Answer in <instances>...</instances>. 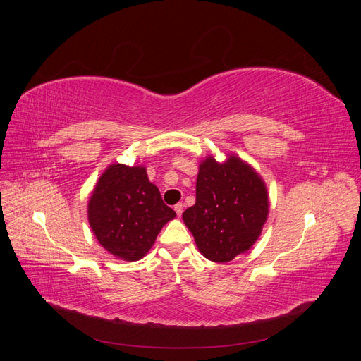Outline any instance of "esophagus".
Wrapping results in <instances>:
<instances>
[{"instance_id":"1","label":"esophagus","mask_w":361,"mask_h":361,"mask_svg":"<svg viewBox=\"0 0 361 361\" xmlns=\"http://www.w3.org/2000/svg\"><path fill=\"white\" fill-rule=\"evenodd\" d=\"M174 211H176L178 216H180V215H182V212H183V204H182V203L174 204Z\"/></svg>"}]
</instances>
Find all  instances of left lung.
I'll list each match as a JSON object with an SVG mask.
<instances>
[{"label":"left lung","instance_id":"1","mask_svg":"<svg viewBox=\"0 0 361 361\" xmlns=\"http://www.w3.org/2000/svg\"><path fill=\"white\" fill-rule=\"evenodd\" d=\"M268 194L259 174L231 157L224 164H200L195 204L182 214L200 253L212 262H228L256 243L268 215Z\"/></svg>","mask_w":361,"mask_h":361}]
</instances>
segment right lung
<instances>
[{
  "instance_id": "1",
  "label": "right lung",
  "mask_w": 361,
  "mask_h": 361,
  "mask_svg": "<svg viewBox=\"0 0 361 361\" xmlns=\"http://www.w3.org/2000/svg\"><path fill=\"white\" fill-rule=\"evenodd\" d=\"M176 216L150 183L145 167L113 164L89 202V223L97 241L125 260L143 257L167 221Z\"/></svg>"
}]
</instances>
